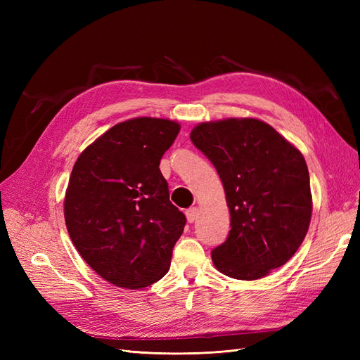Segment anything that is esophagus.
Returning a JSON list of instances; mask_svg holds the SVG:
<instances>
[{"instance_id": "esophagus-1", "label": "esophagus", "mask_w": 360, "mask_h": 360, "mask_svg": "<svg viewBox=\"0 0 360 360\" xmlns=\"http://www.w3.org/2000/svg\"><path fill=\"white\" fill-rule=\"evenodd\" d=\"M186 217H188L189 222L197 221V217H198V209H197V207H191V209H188L186 210Z\"/></svg>"}]
</instances>
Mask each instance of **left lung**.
<instances>
[{
	"label": "left lung",
	"instance_id": "left-lung-1",
	"mask_svg": "<svg viewBox=\"0 0 360 360\" xmlns=\"http://www.w3.org/2000/svg\"><path fill=\"white\" fill-rule=\"evenodd\" d=\"M193 146L222 180L231 230L212 250L221 274L242 281L267 276L296 254L312 214L303 155L257 118H225L192 129Z\"/></svg>",
	"mask_w": 360,
	"mask_h": 360
}]
</instances>
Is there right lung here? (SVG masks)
<instances>
[{"label": "right lung", "mask_w": 360, "mask_h": 360, "mask_svg": "<svg viewBox=\"0 0 360 360\" xmlns=\"http://www.w3.org/2000/svg\"><path fill=\"white\" fill-rule=\"evenodd\" d=\"M179 132L167 118L126 120L75 162L64 219L85 263L110 284L144 288L169 269L186 217L169 201L159 163Z\"/></svg>", "instance_id": "obj_1"}]
</instances>
